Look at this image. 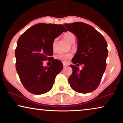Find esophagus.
Returning <instances> with one entry per match:
<instances>
[{"instance_id": "esophagus-1", "label": "esophagus", "mask_w": 123, "mask_h": 123, "mask_svg": "<svg viewBox=\"0 0 123 123\" xmlns=\"http://www.w3.org/2000/svg\"><path fill=\"white\" fill-rule=\"evenodd\" d=\"M63 64L64 68H65V67H67L68 66V64L67 63H63Z\"/></svg>"}]
</instances>
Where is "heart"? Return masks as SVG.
Segmentation results:
<instances>
[{
    "instance_id": "obj_1",
    "label": "heart",
    "mask_w": 123,
    "mask_h": 123,
    "mask_svg": "<svg viewBox=\"0 0 123 123\" xmlns=\"http://www.w3.org/2000/svg\"><path fill=\"white\" fill-rule=\"evenodd\" d=\"M63 37L64 39L70 43V44H73L75 41V35L71 32H67L64 33ZM58 45V38H55L52 42V49L53 51H56ZM73 56V55L71 53H59L55 55L54 58L55 59L60 60L62 62H67Z\"/></svg>"
}]
</instances>
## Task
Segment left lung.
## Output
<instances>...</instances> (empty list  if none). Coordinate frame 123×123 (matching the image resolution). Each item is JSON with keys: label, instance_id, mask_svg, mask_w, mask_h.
<instances>
[{"label": "left lung", "instance_id": "left-lung-1", "mask_svg": "<svg viewBox=\"0 0 123 123\" xmlns=\"http://www.w3.org/2000/svg\"><path fill=\"white\" fill-rule=\"evenodd\" d=\"M68 31L76 36L78 48L70 65L73 73L69 83L74 91L87 93L95 91L100 85L106 67L107 45L104 36L93 27L83 22L64 23ZM82 65V70L77 66Z\"/></svg>", "mask_w": 123, "mask_h": 123}]
</instances>
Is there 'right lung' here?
I'll use <instances>...</instances> for the list:
<instances>
[{
  "mask_svg": "<svg viewBox=\"0 0 123 123\" xmlns=\"http://www.w3.org/2000/svg\"><path fill=\"white\" fill-rule=\"evenodd\" d=\"M67 31L62 25L38 23L19 37L15 50L16 68L28 92L41 95L52 88L56 75L63 69L62 62L51 57L52 42ZM47 60L52 62L50 67L43 65Z\"/></svg>",
  "mask_w": 123,
  "mask_h": 123,
  "instance_id": "add662e5",
  "label": "right lung"
}]
</instances>
